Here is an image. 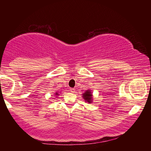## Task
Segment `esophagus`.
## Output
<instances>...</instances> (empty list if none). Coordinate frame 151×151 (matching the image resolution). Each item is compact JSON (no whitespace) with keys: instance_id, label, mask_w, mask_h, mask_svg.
<instances>
[{"instance_id":"1","label":"esophagus","mask_w":151,"mask_h":151,"mask_svg":"<svg viewBox=\"0 0 151 151\" xmlns=\"http://www.w3.org/2000/svg\"><path fill=\"white\" fill-rule=\"evenodd\" d=\"M70 91L71 92V93H75V89L73 88H70Z\"/></svg>"}]
</instances>
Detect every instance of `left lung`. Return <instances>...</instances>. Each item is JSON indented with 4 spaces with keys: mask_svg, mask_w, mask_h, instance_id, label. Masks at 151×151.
<instances>
[{
    "mask_svg": "<svg viewBox=\"0 0 151 151\" xmlns=\"http://www.w3.org/2000/svg\"><path fill=\"white\" fill-rule=\"evenodd\" d=\"M82 96H83V98L86 103H88L89 104H91V103H93V93H92V92L91 90H89L88 89L87 91H86L85 93H83V94H82Z\"/></svg>",
    "mask_w": 151,
    "mask_h": 151,
    "instance_id": "8db88e82",
    "label": "left lung"
}]
</instances>
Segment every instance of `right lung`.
I'll return each mask as SVG.
<instances>
[{
	"instance_id": "1",
	"label": "right lung",
	"mask_w": 151,
	"mask_h": 151,
	"mask_svg": "<svg viewBox=\"0 0 151 151\" xmlns=\"http://www.w3.org/2000/svg\"><path fill=\"white\" fill-rule=\"evenodd\" d=\"M59 94V93H57V92H56V93H55V96H56V97H57V96H58V95H59V94Z\"/></svg>"
}]
</instances>
